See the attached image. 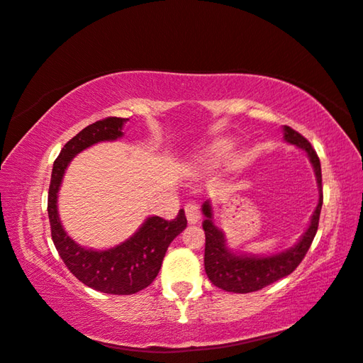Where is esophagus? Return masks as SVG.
Listing matches in <instances>:
<instances>
[{"label":"esophagus","mask_w":363,"mask_h":363,"mask_svg":"<svg viewBox=\"0 0 363 363\" xmlns=\"http://www.w3.org/2000/svg\"><path fill=\"white\" fill-rule=\"evenodd\" d=\"M184 213H186V219L189 223H197L200 220V216H202L200 206L194 202H189L184 205Z\"/></svg>","instance_id":"1"}]
</instances>
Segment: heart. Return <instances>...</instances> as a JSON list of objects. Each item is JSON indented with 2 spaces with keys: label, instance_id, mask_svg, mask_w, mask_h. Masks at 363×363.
Here are the masks:
<instances>
[{
  "label": "heart",
  "instance_id": "b5f03b06",
  "mask_svg": "<svg viewBox=\"0 0 363 363\" xmlns=\"http://www.w3.org/2000/svg\"><path fill=\"white\" fill-rule=\"evenodd\" d=\"M230 147H231V146H230L228 143H219V144H216L214 150H213V155H214V157H222V155L227 154V152L230 150ZM206 163H209V160H202V166L206 164Z\"/></svg>",
  "mask_w": 363,
  "mask_h": 363
}]
</instances>
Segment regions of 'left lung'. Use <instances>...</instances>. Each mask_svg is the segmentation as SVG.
<instances>
[{
	"instance_id": "8db88e82",
	"label": "left lung",
	"mask_w": 363,
	"mask_h": 363,
	"mask_svg": "<svg viewBox=\"0 0 363 363\" xmlns=\"http://www.w3.org/2000/svg\"><path fill=\"white\" fill-rule=\"evenodd\" d=\"M284 140L294 146L303 149L308 154L313 166V172L318 183V205L312 214L308 230H306L298 244L272 256L255 255H235L225 244L223 233L213 222V209L206 200L202 211L205 220L202 227L205 230V270L209 281L219 289L235 294H248L261 291L275 281L284 278L300 265L303 257L308 253L313 238L317 235L321 205H323V191H321V166L317 152L303 135L284 125Z\"/></svg>"
}]
</instances>
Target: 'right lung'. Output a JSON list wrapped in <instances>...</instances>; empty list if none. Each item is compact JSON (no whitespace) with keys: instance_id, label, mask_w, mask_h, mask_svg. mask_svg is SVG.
<instances>
[{"instance_id":"obj_1","label":"right lung","mask_w":363,"mask_h":363,"mask_svg":"<svg viewBox=\"0 0 363 363\" xmlns=\"http://www.w3.org/2000/svg\"><path fill=\"white\" fill-rule=\"evenodd\" d=\"M125 121L115 116L96 121L71 138L54 161L48 194L51 236L62 261L80 283L111 295H132L152 284L161 269L169 244L188 223L183 209L172 220L152 216L132 238L108 250L80 247L63 230L57 211V192L69 161L96 143L121 138Z\"/></svg>"}]
</instances>
